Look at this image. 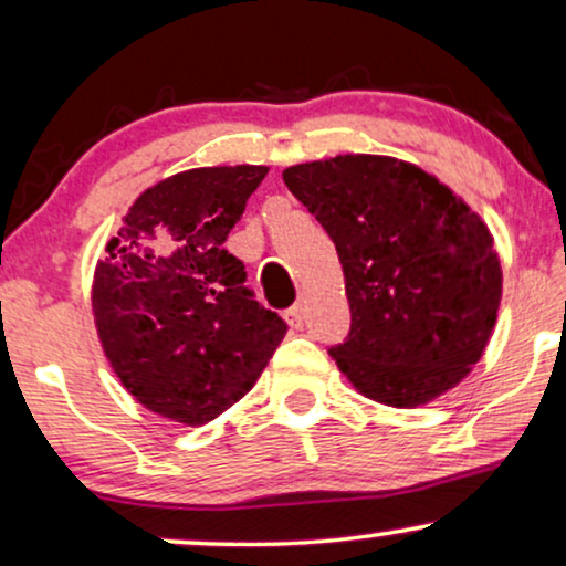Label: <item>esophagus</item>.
Returning <instances> with one entry per match:
<instances>
[{"label": "esophagus", "mask_w": 566, "mask_h": 566, "mask_svg": "<svg viewBox=\"0 0 566 566\" xmlns=\"http://www.w3.org/2000/svg\"><path fill=\"white\" fill-rule=\"evenodd\" d=\"M285 319H289L291 327H302L304 325V304L296 302L294 306H291V310L285 312Z\"/></svg>", "instance_id": "1"}]
</instances>
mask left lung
Instances as JSON below:
<instances>
[{
	"label": "left lung",
	"mask_w": 566,
	"mask_h": 566,
	"mask_svg": "<svg viewBox=\"0 0 566 566\" xmlns=\"http://www.w3.org/2000/svg\"><path fill=\"white\" fill-rule=\"evenodd\" d=\"M283 180L336 243L352 331L331 357L348 382L399 409L459 386L491 340L504 281L480 214L396 157L338 155Z\"/></svg>",
	"instance_id": "left-lung-1"
}]
</instances>
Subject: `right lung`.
<instances>
[{
	"label": "right lung",
	"instance_id": "right-lung-1",
	"mask_svg": "<svg viewBox=\"0 0 566 566\" xmlns=\"http://www.w3.org/2000/svg\"><path fill=\"white\" fill-rule=\"evenodd\" d=\"M264 165L193 167L146 188L107 243L91 289L115 375L138 403L205 424L243 399L285 336L222 247Z\"/></svg>",
	"mask_w": 566,
	"mask_h": 566
}]
</instances>
